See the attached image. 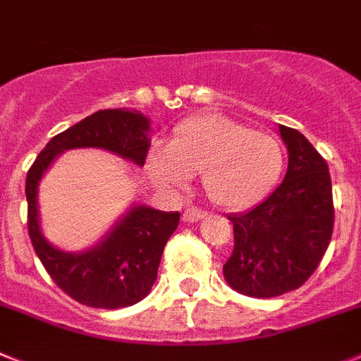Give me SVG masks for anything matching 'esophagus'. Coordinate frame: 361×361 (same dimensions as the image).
I'll return each instance as SVG.
<instances>
[{
  "label": "esophagus",
  "mask_w": 361,
  "mask_h": 361,
  "mask_svg": "<svg viewBox=\"0 0 361 361\" xmlns=\"http://www.w3.org/2000/svg\"><path fill=\"white\" fill-rule=\"evenodd\" d=\"M202 216H203L202 209H198V207L189 205L183 211V221H187V224H194V221H198V219L202 218Z\"/></svg>",
  "instance_id": "1"
}]
</instances>
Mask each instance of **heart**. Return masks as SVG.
<instances>
[{"mask_svg": "<svg viewBox=\"0 0 361 361\" xmlns=\"http://www.w3.org/2000/svg\"><path fill=\"white\" fill-rule=\"evenodd\" d=\"M150 169L169 187L200 174L207 198L240 211L255 205L278 181L283 150L271 134L255 133L225 116L202 114L174 128L167 149L152 152Z\"/></svg>", "mask_w": 361, "mask_h": 361, "instance_id": "heart-1", "label": "heart"}]
</instances>
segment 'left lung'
<instances>
[{
  "label": "left lung",
  "instance_id": "8db88e82",
  "mask_svg": "<svg viewBox=\"0 0 361 361\" xmlns=\"http://www.w3.org/2000/svg\"><path fill=\"white\" fill-rule=\"evenodd\" d=\"M289 167L267 198L228 216L234 249L224 276L238 293L274 298L302 287L324 258L334 227L327 161L296 128L280 125Z\"/></svg>",
  "mask_w": 361,
  "mask_h": 361
}]
</instances>
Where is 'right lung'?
Here are the masks:
<instances>
[{
    "instance_id": "right-lung-1",
    "label": "right lung",
    "mask_w": 361,
    "mask_h": 361,
    "mask_svg": "<svg viewBox=\"0 0 361 361\" xmlns=\"http://www.w3.org/2000/svg\"><path fill=\"white\" fill-rule=\"evenodd\" d=\"M147 134L149 120L140 112L98 111L52 137L27 172V225L34 250L54 283L81 305L121 309L143 300L154 285L163 249L180 224V212L133 207L102 243L71 255L54 249L39 231L37 183L56 156L67 149L96 147L145 165L150 149Z\"/></svg>"
}]
</instances>
